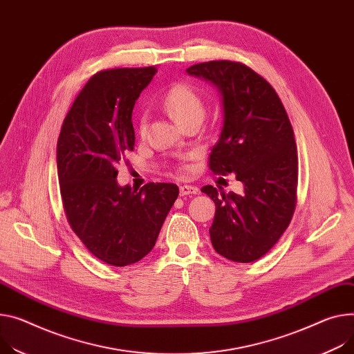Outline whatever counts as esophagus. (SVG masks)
I'll list each match as a JSON object with an SVG mask.
<instances>
[{
    "label": "esophagus",
    "instance_id": "esophagus-1",
    "mask_svg": "<svg viewBox=\"0 0 354 354\" xmlns=\"http://www.w3.org/2000/svg\"><path fill=\"white\" fill-rule=\"evenodd\" d=\"M198 193V188L194 185H181L180 187V196H193Z\"/></svg>",
    "mask_w": 354,
    "mask_h": 354
}]
</instances>
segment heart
Returning <instances> with one entry per match:
<instances>
[{
    "instance_id": "1",
    "label": "heart",
    "mask_w": 354,
    "mask_h": 354,
    "mask_svg": "<svg viewBox=\"0 0 354 354\" xmlns=\"http://www.w3.org/2000/svg\"><path fill=\"white\" fill-rule=\"evenodd\" d=\"M165 107L167 112L171 115V118L180 123L181 126L192 122L194 119L204 118L205 107L203 103V99L200 95L185 84H177L174 85L162 99ZM140 133H145L146 130V119L143 118L140 120Z\"/></svg>"
}]
</instances>
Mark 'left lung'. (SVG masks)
<instances>
[{"label":"left lung","mask_w":354,"mask_h":354,"mask_svg":"<svg viewBox=\"0 0 354 354\" xmlns=\"http://www.w3.org/2000/svg\"><path fill=\"white\" fill-rule=\"evenodd\" d=\"M187 73L209 82L221 99L223 127L211 149L209 169L215 174L234 173L243 185L242 194L201 188L215 204L211 243L234 262L257 261L275 245L293 215V129L274 88L251 68L211 61L189 66Z\"/></svg>","instance_id":"obj_1"}]
</instances>
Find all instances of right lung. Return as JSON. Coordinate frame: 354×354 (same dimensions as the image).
Instances as JSON below:
<instances>
[{"label": "right lung", "mask_w": 354, "mask_h": 354, "mask_svg": "<svg viewBox=\"0 0 354 354\" xmlns=\"http://www.w3.org/2000/svg\"><path fill=\"white\" fill-rule=\"evenodd\" d=\"M156 68H119L91 77L68 112L57 146L61 196L69 225L97 259L126 266L154 247L178 197L171 183L139 192L119 185L116 165L133 150L131 113Z\"/></svg>", "instance_id": "1"}]
</instances>
